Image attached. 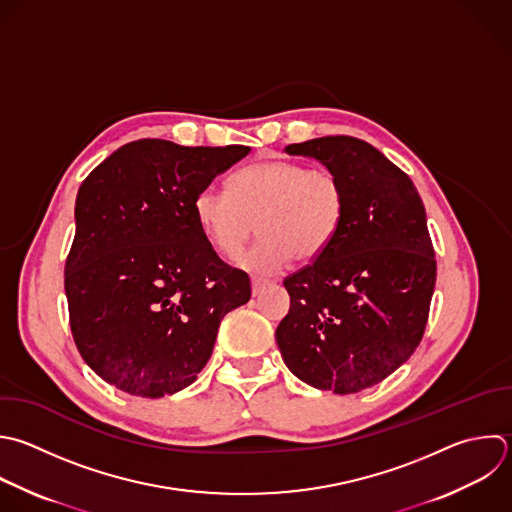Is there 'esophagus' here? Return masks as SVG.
Here are the masks:
<instances>
[{"label": "esophagus", "instance_id": "34e87169", "mask_svg": "<svg viewBox=\"0 0 512 512\" xmlns=\"http://www.w3.org/2000/svg\"><path fill=\"white\" fill-rule=\"evenodd\" d=\"M270 284H272V280H268V278L252 276V292H254V296H256V294H260V290H262L264 286H270Z\"/></svg>", "mask_w": 512, "mask_h": 512}]
</instances>
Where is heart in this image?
I'll list each match as a JSON object with an SVG mask.
<instances>
[{
    "mask_svg": "<svg viewBox=\"0 0 512 512\" xmlns=\"http://www.w3.org/2000/svg\"><path fill=\"white\" fill-rule=\"evenodd\" d=\"M344 210L346 192L336 172L296 160L244 166L228 178V192L210 186L194 198L196 222L224 258H236L256 226L260 240L242 264L264 272L292 258H318L336 238Z\"/></svg>",
    "mask_w": 512,
    "mask_h": 512,
    "instance_id": "heart-1",
    "label": "heart"
}]
</instances>
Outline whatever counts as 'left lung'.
Returning a JSON list of instances; mask_svg holds the SVG:
<instances>
[{
  "mask_svg": "<svg viewBox=\"0 0 512 512\" xmlns=\"http://www.w3.org/2000/svg\"><path fill=\"white\" fill-rule=\"evenodd\" d=\"M286 152L336 172L346 210L332 244L284 278L290 310L276 342L306 384L360 392L390 376L422 340L436 282L426 212L412 180L364 140L326 136Z\"/></svg>",
  "mask_w": 512,
  "mask_h": 512,
  "instance_id": "8db88e82",
  "label": "left lung"
}]
</instances>
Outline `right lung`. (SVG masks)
I'll use <instances>...</instances> for the list:
<instances>
[{"label":"right lung","mask_w":512,"mask_h":512,"mask_svg":"<svg viewBox=\"0 0 512 512\" xmlns=\"http://www.w3.org/2000/svg\"><path fill=\"white\" fill-rule=\"evenodd\" d=\"M250 154L136 140L82 182L66 260L74 342L108 384L146 398L190 386L222 318L252 296L194 216V198Z\"/></svg>","instance_id":"add662e5"}]
</instances>
